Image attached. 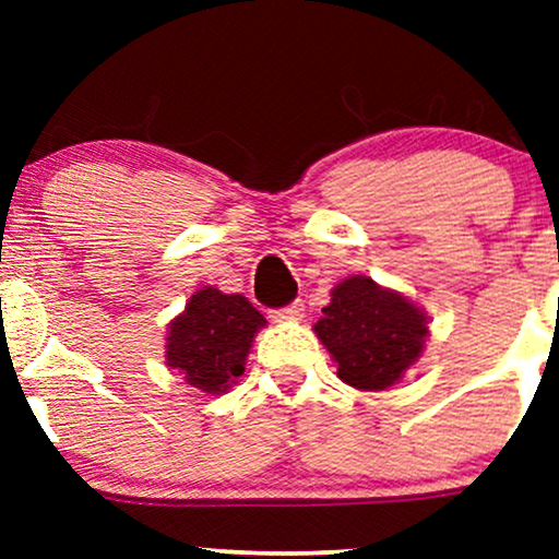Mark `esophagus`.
<instances>
[{"label":"esophagus","instance_id":"esophagus-1","mask_svg":"<svg viewBox=\"0 0 559 559\" xmlns=\"http://www.w3.org/2000/svg\"><path fill=\"white\" fill-rule=\"evenodd\" d=\"M301 316H305V305L301 301H292L288 307H281V310H273V320L275 323H284V320H301Z\"/></svg>","mask_w":559,"mask_h":559}]
</instances>
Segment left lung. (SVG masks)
<instances>
[{
	"mask_svg": "<svg viewBox=\"0 0 559 559\" xmlns=\"http://www.w3.org/2000/svg\"><path fill=\"white\" fill-rule=\"evenodd\" d=\"M316 333L338 365L336 376L344 383L383 391L418 362L428 318L400 292L378 286L368 275H352L331 292Z\"/></svg>",
	"mask_w": 559,
	"mask_h": 559,
	"instance_id": "obj_1",
	"label": "left lung"
}]
</instances>
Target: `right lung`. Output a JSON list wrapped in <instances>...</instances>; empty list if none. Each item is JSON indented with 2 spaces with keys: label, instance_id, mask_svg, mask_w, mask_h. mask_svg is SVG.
<instances>
[{
  "label": "right lung",
  "instance_id": "1",
  "mask_svg": "<svg viewBox=\"0 0 559 559\" xmlns=\"http://www.w3.org/2000/svg\"><path fill=\"white\" fill-rule=\"evenodd\" d=\"M265 325L260 310L241 294L204 286L168 325L165 362L204 394H226L243 373L254 333Z\"/></svg>",
  "mask_w": 559,
  "mask_h": 559
}]
</instances>
